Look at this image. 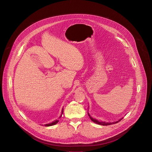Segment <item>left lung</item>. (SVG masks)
<instances>
[{
	"instance_id": "obj_1",
	"label": "left lung",
	"mask_w": 152,
	"mask_h": 152,
	"mask_svg": "<svg viewBox=\"0 0 152 152\" xmlns=\"http://www.w3.org/2000/svg\"><path fill=\"white\" fill-rule=\"evenodd\" d=\"M88 115H89V118H91V120H92L94 123H97V124H100V125H102V126H108V125H111V124H115V123H118L119 121H120L121 120V119H123V118H121L120 119H119V121H115V122H113V123L109 122V123H107V122H105V121H99L97 120L96 119H94L93 118H92V117L91 116V115H89V112H88Z\"/></svg>"
}]
</instances>
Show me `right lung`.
<instances>
[{
  "label": "right lung",
  "instance_id": "1",
  "mask_svg": "<svg viewBox=\"0 0 152 152\" xmlns=\"http://www.w3.org/2000/svg\"><path fill=\"white\" fill-rule=\"evenodd\" d=\"M63 108H62V111H61V116L59 117V118H60L61 117V115H62V114H63ZM59 121V120H55L54 121H53V122H52L51 123H49V124H44V126H53V125H55V124H57L58 122Z\"/></svg>",
  "mask_w": 152,
  "mask_h": 152
}]
</instances>
